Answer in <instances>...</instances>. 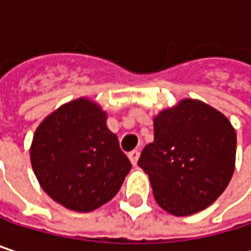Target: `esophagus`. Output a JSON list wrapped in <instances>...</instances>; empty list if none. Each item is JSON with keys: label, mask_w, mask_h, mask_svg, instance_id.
<instances>
[{"label": "esophagus", "mask_w": 251, "mask_h": 251, "mask_svg": "<svg viewBox=\"0 0 251 251\" xmlns=\"http://www.w3.org/2000/svg\"><path fill=\"white\" fill-rule=\"evenodd\" d=\"M127 157H129L130 163H132L133 166H136V163H138V158H139V151L133 150V151H130V152L127 154Z\"/></svg>", "instance_id": "34e87169"}]
</instances>
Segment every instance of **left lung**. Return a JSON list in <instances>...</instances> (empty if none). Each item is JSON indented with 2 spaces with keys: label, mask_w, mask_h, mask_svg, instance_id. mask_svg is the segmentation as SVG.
I'll list each match as a JSON object with an SVG mask.
<instances>
[{
  "label": "left lung",
  "mask_w": 251,
  "mask_h": 251,
  "mask_svg": "<svg viewBox=\"0 0 251 251\" xmlns=\"http://www.w3.org/2000/svg\"><path fill=\"white\" fill-rule=\"evenodd\" d=\"M237 135L220 110L193 99L154 116V142L138 166L157 203L176 217L196 214L224 192L235 169Z\"/></svg>",
  "instance_id": "1"
}]
</instances>
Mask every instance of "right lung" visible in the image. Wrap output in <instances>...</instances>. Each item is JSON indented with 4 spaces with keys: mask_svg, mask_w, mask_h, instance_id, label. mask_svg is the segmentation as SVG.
Returning a JSON list of instances; mask_svg holds the SVG:
<instances>
[{
    "mask_svg": "<svg viewBox=\"0 0 251 251\" xmlns=\"http://www.w3.org/2000/svg\"><path fill=\"white\" fill-rule=\"evenodd\" d=\"M106 122L100 104L79 97L46 116L33 135L30 161L36 178L67 209L91 212L107 203L132 169Z\"/></svg>",
    "mask_w": 251,
    "mask_h": 251,
    "instance_id": "right-lung-1",
    "label": "right lung"
}]
</instances>
